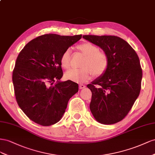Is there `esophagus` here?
Returning a JSON list of instances; mask_svg holds the SVG:
<instances>
[{"label": "esophagus", "instance_id": "34e87169", "mask_svg": "<svg viewBox=\"0 0 155 155\" xmlns=\"http://www.w3.org/2000/svg\"><path fill=\"white\" fill-rule=\"evenodd\" d=\"M85 86L84 85V84H80L79 85V88H80V89L81 90V89H84V88H85Z\"/></svg>", "mask_w": 155, "mask_h": 155}]
</instances>
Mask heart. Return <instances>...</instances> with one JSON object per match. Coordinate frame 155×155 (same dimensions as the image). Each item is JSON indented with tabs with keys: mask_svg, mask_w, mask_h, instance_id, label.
Returning a JSON list of instances; mask_svg holds the SVG:
<instances>
[{
	"mask_svg": "<svg viewBox=\"0 0 155 155\" xmlns=\"http://www.w3.org/2000/svg\"><path fill=\"white\" fill-rule=\"evenodd\" d=\"M78 48L86 56L81 69H71L66 71L64 77L67 80L76 82H82L88 80L93 74L94 77L103 74L108 67V58L104 52H99V48L91 43L81 44ZM71 48H68L61 55L60 64L62 68L67 69L70 65Z\"/></svg>",
	"mask_w": 155,
	"mask_h": 155,
	"instance_id": "1",
	"label": "heart"
}]
</instances>
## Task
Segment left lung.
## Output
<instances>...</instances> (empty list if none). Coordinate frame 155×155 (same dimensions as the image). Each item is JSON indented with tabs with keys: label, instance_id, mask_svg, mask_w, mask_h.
<instances>
[{
	"label": "left lung",
	"instance_id": "1",
	"mask_svg": "<svg viewBox=\"0 0 155 155\" xmlns=\"http://www.w3.org/2000/svg\"><path fill=\"white\" fill-rule=\"evenodd\" d=\"M82 38L99 47L108 58L106 72L87 85L92 93L91 112L101 124H114L127 116L140 94L142 70L138 56L117 36L85 35Z\"/></svg>",
	"mask_w": 155,
	"mask_h": 155
}]
</instances>
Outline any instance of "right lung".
Masks as SVG:
<instances>
[{
    "label": "right lung",
    "instance_id": "right-lung-1",
    "mask_svg": "<svg viewBox=\"0 0 155 155\" xmlns=\"http://www.w3.org/2000/svg\"><path fill=\"white\" fill-rule=\"evenodd\" d=\"M81 38L43 35L28 42L17 56L12 75L17 102L26 116L39 125L58 122L69 99L78 91L77 83L60 81V58Z\"/></svg>",
    "mask_w": 155,
    "mask_h": 155
}]
</instances>
